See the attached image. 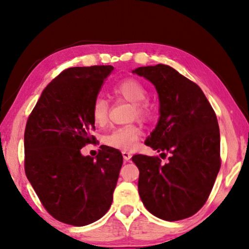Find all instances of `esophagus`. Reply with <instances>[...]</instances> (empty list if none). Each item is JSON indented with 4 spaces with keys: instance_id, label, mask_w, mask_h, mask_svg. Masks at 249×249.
Wrapping results in <instances>:
<instances>
[{
    "instance_id": "34e87169",
    "label": "esophagus",
    "mask_w": 249,
    "mask_h": 249,
    "mask_svg": "<svg viewBox=\"0 0 249 249\" xmlns=\"http://www.w3.org/2000/svg\"><path fill=\"white\" fill-rule=\"evenodd\" d=\"M122 156H124V161H129V160L131 159V153L130 152H127V151H124V152H122Z\"/></svg>"
}]
</instances>
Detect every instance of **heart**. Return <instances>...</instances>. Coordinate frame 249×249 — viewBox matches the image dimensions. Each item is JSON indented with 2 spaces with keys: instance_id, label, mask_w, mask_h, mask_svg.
Returning a JSON list of instances; mask_svg holds the SVG:
<instances>
[{
  "instance_id": "heart-1",
  "label": "heart",
  "mask_w": 249,
  "mask_h": 249,
  "mask_svg": "<svg viewBox=\"0 0 249 249\" xmlns=\"http://www.w3.org/2000/svg\"><path fill=\"white\" fill-rule=\"evenodd\" d=\"M113 93L117 96L124 98L125 101L134 104V114L138 118H147L149 108L144 101L147 98V90L142 86L141 81L136 79H125L119 83L113 88ZM91 117L97 125L107 124L108 117V103L105 98L98 96L95 98L91 105ZM141 135L139 129L136 125L118 128L112 130L104 137V142L110 147L121 149V151H130L135 147L136 142Z\"/></svg>"
}]
</instances>
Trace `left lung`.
I'll return each mask as SVG.
<instances>
[{"mask_svg":"<svg viewBox=\"0 0 249 249\" xmlns=\"http://www.w3.org/2000/svg\"><path fill=\"white\" fill-rule=\"evenodd\" d=\"M132 73L154 85L160 118L145 144L159 158L137 154L138 193L153 215L178 221L195 214L209 198L220 170V129L203 90L165 64L139 67Z\"/></svg>","mask_w":249,"mask_h":249,"instance_id":"left-lung-1","label":"left lung"}]
</instances>
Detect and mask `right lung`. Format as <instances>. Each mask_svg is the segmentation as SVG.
I'll use <instances>...</instances> for the list:
<instances>
[{
    "label": "right lung",
    "instance_id": "1",
    "mask_svg": "<svg viewBox=\"0 0 249 249\" xmlns=\"http://www.w3.org/2000/svg\"><path fill=\"white\" fill-rule=\"evenodd\" d=\"M112 66L69 68L43 90L25 130V171L54 219L83 227L110 209L124 162L102 145L96 158L80 149L95 142L91 105Z\"/></svg>",
    "mask_w": 249,
    "mask_h": 249
}]
</instances>
